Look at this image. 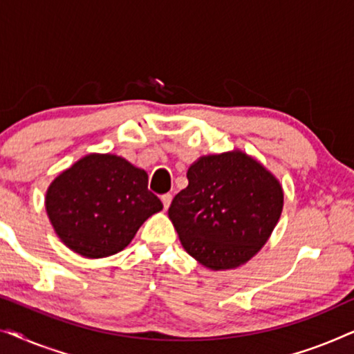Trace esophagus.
I'll return each mask as SVG.
<instances>
[{
    "label": "esophagus",
    "instance_id": "esophagus-1",
    "mask_svg": "<svg viewBox=\"0 0 354 354\" xmlns=\"http://www.w3.org/2000/svg\"><path fill=\"white\" fill-rule=\"evenodd\" d=\"M161 201H162V206H164V209H167V207H169V206H171L172 196H171V195H162V198H161Z\"/></svg>",
    "mask_w": 354,
    "mask_h": 354
}]
</instances>
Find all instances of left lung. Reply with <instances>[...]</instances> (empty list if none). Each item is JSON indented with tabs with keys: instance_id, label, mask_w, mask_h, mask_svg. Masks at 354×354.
I'll return each instance as SVG.
<instances>
[{
	"instance_id": "obj_1",
	"label": "left lung",
	"mask_w": 354,
	"mask_h": 354,
	"mask_svg": "<svg viewBox=\"0 0 354 354\" xmlns=\"http://www.w3.org/2000/svg\"><path fill=\"white\" fill-rule=\"evenodd\" d=\"M188 187L169 207L182 246L212 270L235 269L266 245L283 207L277 178L248 154L201 156L188 167Z\"/></svg>"
}]
</instances>
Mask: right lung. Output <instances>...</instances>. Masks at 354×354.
<instances>
[{
	"instance_id": "right-lung-1",
	"label": "right lung",
	"mask_w": 354,
	"mask_h": 354,
	"mask_svg": "<svg viewBox=\"0 0 354 354\" xmlns=\"http://www.w3.org/2000/svg\"><path fill=\"white\" fill-rule=\"evenodd\" d=\"M46 212L62 243L85 258L122 251L140 225L162 209L148 174L115 154H88L46 192Z\"/></svg>"
}]
</instances>
